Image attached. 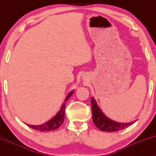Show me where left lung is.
<instances>
[{
  "instance_id": "left-lung-1",
  "label": "left lung",
  "mask_w": 156,
  "mask_h": 156,
  "mask_svg": "<svg viewBox=\"0 0 156 156\" xmlns=\"http://www.w3.org/2000/svg\"><path fill=\"white\" fill-rule=\"evenodd\" d=\"M91 102L93 122L99 130L108 132H118V131L122 130V129H124L127 127L130 126L135 122L133 121L131 122V123H123L112 121L111 119H109L108 117H106L104 115V113L99 109L96 101L93 97L91 98Z\"/></svg>"
}]
</instances>
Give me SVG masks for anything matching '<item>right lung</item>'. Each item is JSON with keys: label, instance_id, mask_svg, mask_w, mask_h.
Returning a JSON list of instances; mask_svg holds the SVG:
<instances>
[{"label": "right lung", "instance_id": "add662e5", "mask_svg": "<svg viewBox=\"0 0 156 156\" xmlns=\"http://www.w3.org/2000/svg\"><path fill=\"white\" fill-rule=\"evenodd\" d=\"M73 91H71L68 94V95L66 97V99H65V102H64L63 105H62L61 108L59 112L52 119H51L50 121L46 122V123H44L42 125H37V126H33V125H29L27 124L28 126L30 127V128L35 129V130H38V131H42V132H45V131H51L54 130V129H57L59 128L60 126L62 125V123H63L64 119H65V104L66 102L68 100L69 98L71 97V95L73 94Z\"/></svg>", "mask_w": 156, "mask_h": 156}]
</instances>
